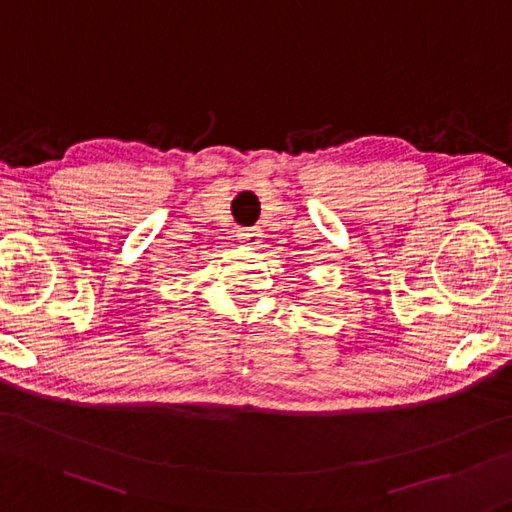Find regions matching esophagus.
<instances>
[{
  "label": "esophagus",
  "mask_w": 512,
  "mask_h": 512,
  "mask_svg": "<svg viewBox=\"0 0 512 512\" xmlns=\"http://www.w3.org/2000/svg\"><path fill=\"white\" fill-rule=\"evenodd\" d=\"M261 237H264V233H261V229H242L240 233H237V240H240L244 246L248 248H257L261 244Z\"/></svg>",
  "instance_id": "obj_1"
}]
</instances>
